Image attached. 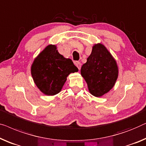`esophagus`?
Masks as SVG:
<instances>
[{
	"instance_id": "obj_1",
	"label": "esophagus",
	"mask_w": 146,
	"mask_h": 146,
	"mask_svg": "<svg viewBox=\"0 0 146 146\" xmlns=\"http://www.w3.org/2000/svg\"><path fill=\"white\" fill-rule=\"evenodd\" d=\"M75 64H76V66L78 67V68L80 70V68H81V66H82L81 63H80V62H78L77 61V62H75Z\"/></svg>"
}]
</instances>
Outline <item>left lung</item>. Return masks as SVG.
I'll return each instance as SVG.
<instances>
[{
	"label": "left lung",
	"mask_w": 146,
	"mask_h": 146,
	"mask_svg": "<svg viewBox=\"0 0 146 146\" xmlns=\"http://www.w3.org/2000/svg\"><path fill=\"white\" fill-rule=\"evenodd\" d=\"M81 75L90 94L99 98L114 87L119 76V66L104 45L94 44L87 62L82 65Z\"/></svg>",
	"instance_id": "8db88e82"
}]
</instances>
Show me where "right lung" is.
Here are the masks:
<instances>
[{
    "mask_svg": "<svg viewBox=\"0 0 146 146\" xmlns=\"http://www.w3.org/2000/svg\"><path fill=\"white\" fill-rule=\"evenodd\" d=\"M78 69L70 58L59 53L56 45H48L35 58L31 74L38 89L46 96L58 94L70 73Z\"/></svg>",
    "mask_w": 146,
    "mask_h": 146,
    "instance_id": "right-lung-1",
    "label": "right lung"
}]
</instances>
